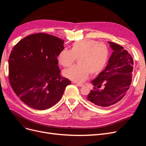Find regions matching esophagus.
I'll list each match as a JSON object with an SVG mask.
<instances>
[{
    "mask_svg": "<svg viewBox=\"0 0 146 146\" xmlns=\"http://www.w3.org/2000/svg\"><path fill=\"white\" fill-rule=\"evenodd\" d=\"M76 85H77L79 87H82L84 86V85H83V84H81V83H76Z\"/></svg>",
    "mask_w": 146,
    "mask_h": 146,
    "instance_id": "34e87169",
    "label": "esophagus"
}]
</instances>
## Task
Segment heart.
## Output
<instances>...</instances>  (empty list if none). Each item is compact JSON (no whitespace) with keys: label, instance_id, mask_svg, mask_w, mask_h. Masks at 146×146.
<instances>
[{"label":"heart","instance_id":"heart-1","mask_svg":"<svg viewBox=\"0 0 146 146\" xmlns=\"http://www.w3.org/2000/svg\"><path fill=\"white\" fill-rule=\"evenodd\" d=\"M78 58V64L66 69L63 75L75 82L82 83L89 76L101 72L107 65L109 50L105 44L92 39H84L72 44L71 49L64 48L58 55L59 63L63 67L71 66Z\"/></svg>","mask_w":146,"mask_h":146}]
</instances>
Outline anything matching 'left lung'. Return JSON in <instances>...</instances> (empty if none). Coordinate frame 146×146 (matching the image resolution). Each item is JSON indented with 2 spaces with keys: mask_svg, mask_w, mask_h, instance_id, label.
Here are the masks:
<instances>
[{
  "mask_svg": "<svg viewBox=\"0 0 146 146\" xmlns=\"http://www.w3.org/2000/svg\"><path fill=\"white\" fill-rule=\"evenodd\" d=\"M113 53L108 63L91 83L95 87L91 90L87 99L90 102L101 107H108L117 103L126 94L131 82L133 60L123 47L113 42H108Z\"/></svg>",
  "mask_w": 146,
  "mask_h": 146,
  "instance_id": "obj_1",
  "label": "left lung"
}]
</instances>
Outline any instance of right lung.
<instances>
[{
  "label": "right lung",
  "instance_id": "obj_1",
  "mask_svg": "<svg viewBox=\"0 0 146 146\" xmlns=\"http://www.w3.org/2000/svg\"><path fill=\"white\" fill-rule=\"evenodd\" d=\"M64 41L44 33L29 35L13 47L8 60L9 81L30 107L44 110L62 98L69 79L61 77L57 59Z\"/></svg>",
  "mask_w": 146,
  "mask_h": 146
}]
</instances>
